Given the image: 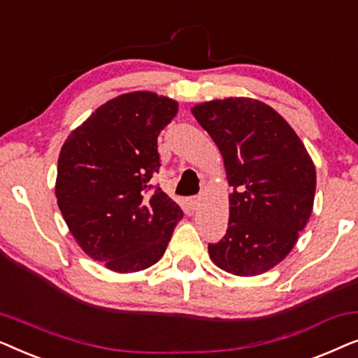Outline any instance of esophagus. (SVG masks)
Listing matches in <instances>:
<instances>
[{"label": "esophagus", "mask_w": 358, "mask_h": 358, "mask_svg": "<svg viewBox=\"0 0 358 358\" xmlns=\"http://www.w3.org/2000/svg\"><path fill=\"white\" fill-rule=\"evenodd\" d=\"M200 202H202V199H200V197H190V199L187 200V205H189L190 210H197Z\"/></svg>", "instance_id": "obj_1"}]
</instances>
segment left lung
Instances as JSON below:
<instances>
[{
    "mask_svg": "<svg viewBox=\"0 0 358 358\" xmlns=\"http://www.w3.org/2000/svg\"><path fill=\"white\" fill-rule=\"evenodd\" d=\"M192 114L223 156L228 229L208 254L220 268L267 272L295 246L313 210L316 169L305 145L272 107L248 97L199 104Z\"/></svg>",
    "mask_w": 358,
    "mask_h": 358,
    "instance_id": "1",
    "label": "left lung"
}]
</instances>
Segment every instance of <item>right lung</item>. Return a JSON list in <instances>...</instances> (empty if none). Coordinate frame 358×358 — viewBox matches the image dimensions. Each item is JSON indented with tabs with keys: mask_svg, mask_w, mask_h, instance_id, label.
<instances>
[{
	"mask_svg": "<svg viewBox=\"0 0 358 358\" xmlns=\"http://www.w3.org/2000/svg\"><path fill=\"white\" fill-rule=\"evenodd\" d=\"M176 114L169 97L129 92L101 106L62 146L58 208L83 251L110 271L158 262L182 218L179 205L150 182L161 166L158 135Z\"/></svg>",
	"mask_w": 358,
	"mask_h": 358,
	"instance_id": "right-lung-1",
	"label": "right lung"
}]
</instances>
